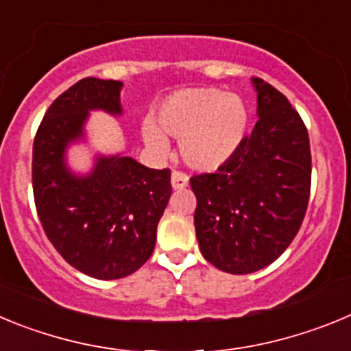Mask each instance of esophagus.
Instances as JSON below:
<instances>
[{
	"label": "esophagus",
	"instance_id": "obj_1",
	"mask_svg": "<svg viewBox=\"0 0 351 351\" xmlns=\"http://www.w3.org/2000/svg\"><path fill=\"white\" fill-rule=\"evenodd\" d=\"M170 181H172V188H173V190H182V188H186V186H188L190 179H188V176H186L184 172L173 170Z\"/></svg>",
	"mask_w": 351,
	"mask_h": 351
}]
</instances>
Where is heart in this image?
<instances>
[{
  "instance_id": "1",
  "label": "heart",
  "mask_w": 351,
  "mask_h": 351,
  "mask_svg": "<svg viewBox=\"0 0 351 351\" xmlns=\"http://www.w3.org/2000/svg\"><path fill=\"white\" fill-rule=\"evenodd\" d=\"M153 121L142 125L145 145L165 153V136L181 141V156L188 167L213 172L235 156L250 126L246 101L234 93L216 88H190L161 101Z\"/></svg>"
}]
</instances>
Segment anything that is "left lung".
Returning <instances> with one entry per match:
<instances>
[{
    "instance_id": "left-lung-1",
    "label": "left lung",
    "mask_w": 351,
    "mask_h": 351,
    "mask_svg": "<svg viewBox=\"0 0 351 351\" xmlns=\"http://www.w3.org/2000/svg\"><path fill=\"white\" fill-rule=\"evenodd\" d=\"M255 128L226 165L190 179L204 258L230 274L274 262L302 225L311 190L308 130L287 96L262 79Z\"/></svg>"
}]
</instances>
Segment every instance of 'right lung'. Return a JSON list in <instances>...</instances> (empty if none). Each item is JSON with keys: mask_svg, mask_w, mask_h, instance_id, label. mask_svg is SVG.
I'll use <instances>...</instances> for the list:
<instances>
[{"mask_svg": "<svg viewBox=\"0 0 351 351\" xmlns=\"http://www.w3.org/2000/svg\"><path fill=\"white\" fill-rule=\"evenodd\" d=\"M119 80H79L52 101L33 142V193L52 246L96 280H119L153 255L156 226L172 195L170 170L123 154L96 156L89 173L66 165L91 110L121 116Z\"/></svg>", "mask_w": 351, "mask_h": 351, "instance_id": "add662e5", "label": "right lung"}]
</instances>
